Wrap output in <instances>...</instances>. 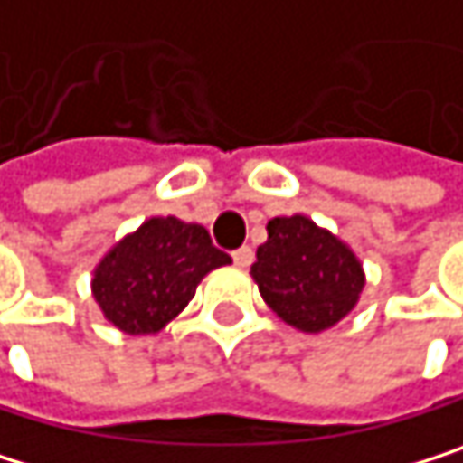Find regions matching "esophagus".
I'll list each match as a JSON object with an SVG mask.
<instances>
[{
	"mask_svg": "<svg viewBox=\"0 0 463 463\" xmlns=\"http://www.w3.org/2000/svg\"><path fill=\"white\" fill-rule=\"evenodd\" d=\"M232 259H234L237 267H250V264H253V248L242 245V248H237V250L232 253Z\"/></svg>",
	"mask_w": 463,
	"mask_h": 463,
	"instance_id": "esophagus-1",
	"label": "esophagus"
}]
</instances>
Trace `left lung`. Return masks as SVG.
<instances>
[{
  "instance_id": "1",
  "label": "left lung",
  "mask_w": 463,
  "mask_h": 463,
  "mask_svg": "<svg viewBox=\"0 0 463 463\" xmlns=\"http://www.w3.org/2000/svg\"><path fill=\"white\" fill-rule=\"evenodd\" d=\"M264 303L303 333L338 325L360 300L363 267L349 245L306 215L272 218L250 267Z\"/></svg>"
}]
</instances>
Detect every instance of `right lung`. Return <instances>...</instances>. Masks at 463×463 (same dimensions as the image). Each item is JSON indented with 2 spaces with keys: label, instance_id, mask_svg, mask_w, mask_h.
<instances>
[{
  "label": "right lung",
  "instance_id": "right-lung-1",
  "mask_svg": "<svg viewBox=\"0 0 463 463\" xmlns=\"http://www.w3.org/2000/svg\"><path fill=\"white\" fill-rule=\"evenodd\" d=\"M232 264L199 223L149 218L95 267L92 295L106 319L130 335L163 330L196 295L199 280Z\"/></svg>",
  "mask_w": 463,
  "mask_h": 463
}]
</instances>
